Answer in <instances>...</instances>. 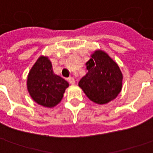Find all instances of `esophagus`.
<instances>
[{"mask_svg": "<svg viewBox=\"0 0 153 153\" xmlns=\"http://www.w3.org/2000/svg\"><path fill=\"white\" fill-rule=\"evenodd\" d=\"M68 81L69 83H70L71 85L75 84V80H74V78H73V77H68Z\"/></svg>", "mask_w": 153, "mask_h": 153, "instance_id": "1", "label": "esophagus"}]
</instances>
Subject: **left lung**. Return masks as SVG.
Returning <instances> with one entry per match:
<instances>
[{
    "label": "left lung",
    "instance_id": "left-lung-1",
    "mask_svg": "<svg viewBox=\"0 0 153 153\" xmlns=\"http://www.w3.org/2000/svg\"><path fill=\"white\" fill-rule=\"evenodd\" d=\"M88 72L79 81V86L91 101L105 104L121 92L122 74L108 53L97 51L86 63Z\"/></svg>",
    "mask_w": 153,
    "mask_h": 153
}]
</instances>
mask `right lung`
Returning a JSON list of instances; mask_svg holds the SVG:
<instances>
[{"instance_id": "obj_1", "label": "right lung", "mask_w": 153, "mask_h": 153, "mask_svg": "<svg viewBox=\"0 0 153 153\" xmlns=\"http://www.w3.org/2000/svg\"><path fill=\"white\" fill-rule=\"evenodd\" d=\"M68 83L55 75L48 58H39L27 76V90L32 100L47 108L57 105L63 99Z\"/></svg>"}]
</instances>
